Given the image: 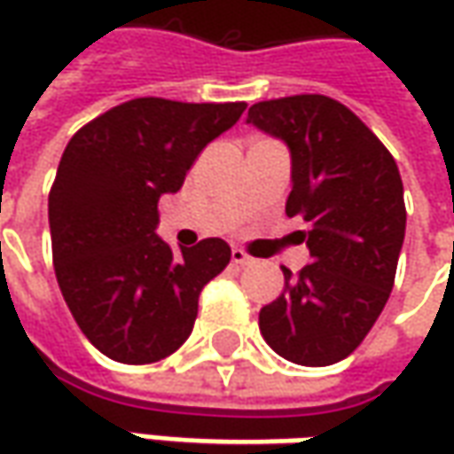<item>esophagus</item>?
<instances>
[{
	"instance_id": "esophagus-1",
	"label": "esophagus",
	"mask_w": 454,
	"mask_h": 454,
	"mask_svg": "<svg viewBox=\"0 0 454 454\" xmlns=\"http://www.w3.org/2000/svg\"><path fill=\"white\" fill-rule=\"evenodd\" d=\"M232 262H235V265H239V268H245V265H253L254 260L253 257H250V254L245 253V250H232Z\"/></svg>"
}]
</instances>
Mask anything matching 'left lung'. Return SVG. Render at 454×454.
<instances>
[{
  "label": "left lung",
  "mask_w": 454,
  "mask_h": 454,
  "mask_svg": "<svg viewBox=\"0 0 454 454\" xmlns=\"http://www.w3.org/2000/svg\"><path fill=\"white\" fill-rule=\"evenodd\" d=\"M247 123L286 141V215L308 222L310 265L283 268V295L260 310V333L301 366H328L366 339L394 288L404 242V186L394 156L328 96L254 103Z\"/></svg>",
  "instance_id": "8db88e82"
}]
</instances>
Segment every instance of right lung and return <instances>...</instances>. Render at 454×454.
Returning a JSON list of instances; mask_svg holds the SVG:
<instances>
[{
	"label": "right lung",
	"instance_id": "obj_1",
	"mask_svg": "<svg viewBox=\"0 0 454 454\" xmlns=\"http://www.w3.org/2000/svg\"><path fill=\"white\" fill-rule=\"evenodd\" d=\"M245 103L136 98L82 126L50 189L52 262L85 339L121 364H153L189 339L201 288L230 262L207 237L171 250L159 200L179 192L201 149L232 129Z\"/></svg>",
	"mask_w": 454,
	"mask_h": 454
}]
</instances>
